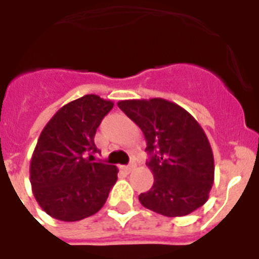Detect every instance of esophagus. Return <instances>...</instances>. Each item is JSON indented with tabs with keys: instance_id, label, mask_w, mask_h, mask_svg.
<instances>
[{
	"instance_id": "obj_1",
	"label": "esophagus",
	"mask_w": 259,
	"mask_h": 259,
	"mask_svg": "<svg viewBox=\"0 0 259 259\" xmlns=\"http://www.w3.org/2000/svg\"><path fill=\"white\" fill-rule=\"evenodd\" d=\"M134 168H136V164H133V163H132V164H129V166L125 167V171L126 172H130V171H133Z\"/></svg>"
}]
</instances>
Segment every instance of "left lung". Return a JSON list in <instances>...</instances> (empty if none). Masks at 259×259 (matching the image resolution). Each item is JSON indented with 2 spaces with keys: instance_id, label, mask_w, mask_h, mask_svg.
Masks as SVG:
<instances>
[{
  "instance_id": "obj_1",
  "label": "left lung",
  "mask_w": 259,
  "mask_h": 259,
  "mask_svg": "<svg viewBox=\"0 0 259 259\" xmlns=\"http://www.w3.org/2000/svg\"><path fill=\"white\" fill-rule=\"evenodd\" d=\"M117 105L146 138L154 184L138 197L143 207L177 217L207 203L214 179L213 153L196 119L163 99L125 100Z\"/></svg>"
}]
</instances>
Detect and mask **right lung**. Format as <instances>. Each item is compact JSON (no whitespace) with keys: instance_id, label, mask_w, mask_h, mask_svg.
I'll use <instances>...</instances> for the list:
<instances>
[{"instance_id":"right-lung-1","label":"right lung","mask_w":259,"mask_h":259,"mask_svg":"<svg viewBox=\"0 0 259 259\" xmlns=\"http://www.w3.org/2000/svg\"><path fill=\"white\" fill-rule=\"evenodd\" d=\"M112 108L109 100L85 95L60 108L39 136L30 182L40 208L56 220L95 214L116 184L117 167L92 162L91 155L99 151L95 134Z\"/></svg>"}]
</instances>
